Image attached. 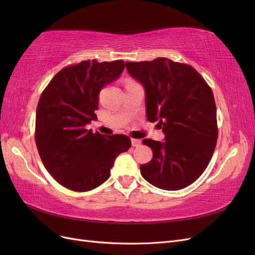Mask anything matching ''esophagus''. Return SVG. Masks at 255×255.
Wrapping results in <instances>:
<instances>
[{
	"mask_svg": "<svg viewBox=\"0 0 255 255\" xmlns=\"http://www.w3.org/2000/svg\"><path fill=\"white\" fill-rule=\"evenodd\" d=\"M140 144H141V140L134 139V138H132V145L133 146H139Z\"/></svg>",
	"mask_w": 255,
	"mask_h": 255,
	"instance_id": "1",
	"label": "esophagus"
}]
</instances>
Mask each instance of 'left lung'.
Here are the masks:
<instances>
[{"label": "left lung", "mask_w": 255, "mask_h": 255, "mask_svg": "<svg viewBox=\"0 0 255 255\" xmlns=\"http://www.w3.org/2000/svg\"><path fill=\"white\" fill-rule=\"evenodd\" d=\"M144 88L145 115L158 122L165 139H143L153 158L140 166L143 179L165 190L189 186L203 173L217 142V111L213 91L194 68L159 57L126 63Z\"/></svg>", "instance_id": "1"}]
</instances>
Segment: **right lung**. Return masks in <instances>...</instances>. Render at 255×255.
<instances>
[{"label":"right lung","mask_w":255,"mask_h":255,"mask_svg":"<svg viewBox=\"0 0 255 255\" xmlns=\"http://www.w3.org/2000/svg\"><path fill=\"white\" fill-rule=\"evenodd\" d=\"M125 61L84 60L60 70L40 96L35 139L49 173L64 187L89 191L110 177L115 159L130 148L126 135L86 129L97 120L102 87L117 80Z\"/></svg>","instance_id":"1"}]
</instances>
